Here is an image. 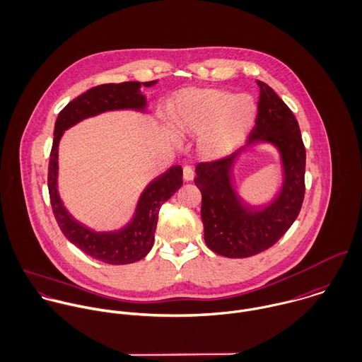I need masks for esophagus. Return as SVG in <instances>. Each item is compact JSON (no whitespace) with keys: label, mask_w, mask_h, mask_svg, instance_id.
I'll return each mask as SVG.
<instances>
[{"label":"esophagus","mask_w":362,"mask_h":362,"mask_svg":"<svg viewBox=\"0 0 362 362\" xmlns=\"http://www.w3.org/2000/svg\"><path fill=\"white\" fill-rule=\"evenodd\" d=\"M183 177H185V180H187V182H190V180L194 179V170H193L192 166H185V168H183Z\"/></svg>","instance_id":"1"}]
</instances>
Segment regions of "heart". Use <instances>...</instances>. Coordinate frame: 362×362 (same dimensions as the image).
Instances as JSON below:
<instances>
[{
    "label": "heart",
    "instance_id": "1",
    "mask_svg": "<svg viewBox=\"0 0 362 362\" xmlns=\"http://www.w3.org/2000/svg\"><path fill=\"white\" fill-rule=\"evenodd\" d=\"M175 128L197 135V152L216 159L235 149L250 132L257 103L248 94H231L216 88H187L170 105Z\"/></svg>",
    "mask_w": 362,
    "mask_h": 362
}]
</instances>
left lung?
<instances>
[{
    "label": "left lung",
    "instance_id": "8db88e82",
    "mask_svg": "<svg viewBox=\"0 0 362 362\" xmlns=\"http://www.w3.org/2000/svg\"><path fill=\"white\" fill-rule=\"evenodd\" d=\"M257 84L258 114L247 146L268 142L278 149L284 169L279 194L265 207L243 200L233 185V169L244 148L196 166L204 241L211 251L227 258H248L271 248L295 223L305 199L306 149L298 119L274 88L259 80Z\"/></svg>",
    "mask_w": 362,
    "mask_h": 362
}]
</instances>
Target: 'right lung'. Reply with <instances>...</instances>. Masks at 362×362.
<instances>
[{
    "mask_svg": "<svg viewBox=\"0 0 362 362\" xmlns=\"http://www.w3.org/2000/svg\"><path fill=\"white\" fill-rule=\"evenodd\" d=\"M152 81L108 83L93 87L70 101L57 115L53 145L49 159L47 187L54 218L64 237L94 259L111 265H125L142 259L152 248L160 206L169 200L183 183L182 166L175 165L153 179L142 192L132 220L115 231H94L74 220L66 210L57 192V149L66 129L77 122L114 110L145 111L146 97L141 87H151Z\"/></svg>",
    "mask_w": 362,
    "mask_h": 362,
    "instance_id": "1",
    "label": "right lung"
}]
</instances>
